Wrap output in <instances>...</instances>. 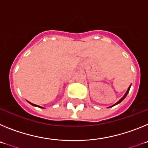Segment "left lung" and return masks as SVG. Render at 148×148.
<instances>
[{"mask_svg":"<svg viewBox=\"0 0 148 148\" xmlns=\"http://www.w3.org/2000/svg\"><path fill=\"white\" fill-rule=\"evenodd\" d=\"M130 87H131V85H130V87H128L127 90V92H125V95H123V97L121 98V99H120V100H119L118 101H117V102L116 103V104H113V105H112V106H110V107H109V108H112V107H113V106L116 105V104H119L120 102H121V101H122L124 100V99H125V97H126V96H127V94H128V92H129V90H130Z\"/></svg>","mask_w":148,"mask_h":148,"instance_id":"8db88e82","label":"left lung"}]
</instances>
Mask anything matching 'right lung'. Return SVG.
I'll return each mask as SVG.
<instances>
[{"instance_id": "add662e5", "label": "right lung", "mask_w": 148, "mask_h": 148, "mask_svg": "<svg viewBox=\"0 0 148 148\" xmlns=\"http://www.w3.org/2000/svg\"><path fill=\"white\" fill-rule=\"evenodd\" d=\"M27 102H28V103H29V104H31V105H32V106H35V107H38V108H43V107H40V106H38V105H37V104H32V103L29 102V101H27Z\"/></svg>"}]
</instances>
